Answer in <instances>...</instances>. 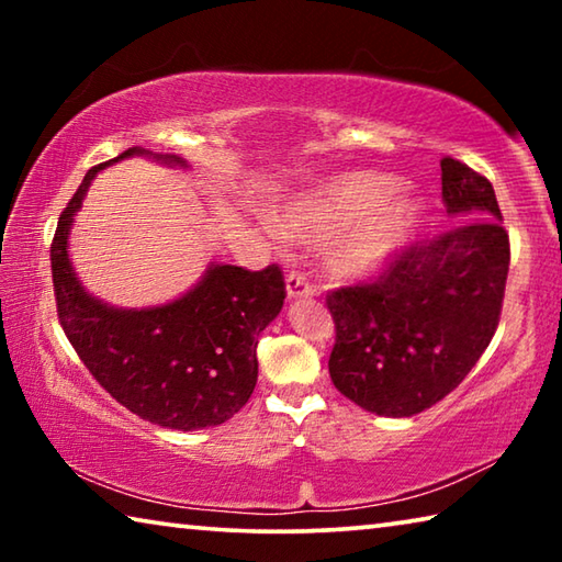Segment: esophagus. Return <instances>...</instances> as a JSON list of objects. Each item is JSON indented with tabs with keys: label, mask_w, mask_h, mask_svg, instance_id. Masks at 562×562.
<instances>
[{
	"label": "esophagus",
	"mask_w": 562,
	"mask_h": 562,
	"mask_svg": "<svg viewBox=\"0 0 562 562\" xmlns=\"http://www.w3.org/2000/svg\"><path fill=\"white\" fill-rule=\"evenodd\" d=\"M312 294H315V288H312L302 272H290L288 274V300L312 297Z\"/></svg>",
	"instance_id": "1"
}]
</instances>
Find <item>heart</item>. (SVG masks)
Here are the masks:
<instances>
[{"label":"heart","mask_w":562,"mask_h":562,"mask_svg":"<svg viewBox=\"0 0 562 562\" xmlns=\"http://www.w3.org/2000/svg\"><path fill=\"white\" fill-rule=\"evenodd\" d=\"M394 178L349 170L278 205L270 223L280 235L322 245V268L331 280L355 282L386 268L412 243L424 203Z\"/></svg>","instance_id":"1"}]
</instances>
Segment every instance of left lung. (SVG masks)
Listing matches in <instances>:
<instances>
[{"mask_svg": "<svg viewBox=\"0 0 562 562\" xmlns=\"http://www.w3.org/2000/svg\"><path fill=\"white\" fill-rule=\"evenodd\" d=\"M451 227L389 262L372 284L327 294L335 319L329 376L339 394L404 418L459 386L496 335L510 245L488 178L441 160Z\"/></svg>", "mask_w": 562, "mask_h": 562, "instance_id": "8db88e82", "label": "left lung"}]
</instances>
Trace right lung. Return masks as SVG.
<instances>
[{
	"label": "right lung",
	"mask_w": 562,
	"mask_h": 562,
	"mask_svg": "<svg viewBox=\"0 0 562 562\" xmlns=\"http://www.w3.org/2000/svg\"><path fill=\"white\" fill-rule=\"evenodd\" d=\"M133 156L188 168L183 158L136 146L83 176L52 243L56 312L76 355L128 412L164 429L217 426L240 412L258 382L255 349L280 315L284 278L278 265L250 272L211 262L186 294L156 307H113L93 297L69 258L74 215L99 170Z\"/></svg>",
	"instance_id": "add662e5"
}]
</instances>
